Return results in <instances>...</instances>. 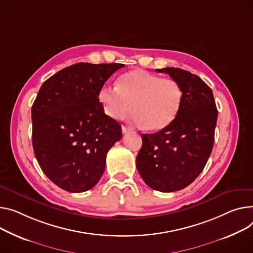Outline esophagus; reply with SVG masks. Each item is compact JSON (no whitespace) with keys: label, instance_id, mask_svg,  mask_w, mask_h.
I'll return each mask as SVG.
<instances>
[{"label":"esophagus","instance_id":"obj_1","mask_svg":"<svg viewBox=\"0 0 253 253\" xmlns=\"http://www.w3.org/2000/svg\"><path fill=\"white\" fill-rule=\"evenodd\" d=\"M130 131H131V129H130L129 127L122 126V132H123V134H126V133H128V132H130Z\"/></svg>","mask_w":253,"mask_h":253}]
</instances>
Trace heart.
Returning <instances> with one entry per match:
<instances>
[{
  "label": "heart",
  "mask_w": 253,
  "mask_h": 253,
  "mask_svg": "<svg viewBox=\"0 0 253 253\" xmlns=\"http://www.w3.org/2000/svg\"><path fill=\"white\" fill-rule=\"evenodd\" d=\"M97 96L104 112L112 119L125 120L134 112V124L157 132L176 119L183 91L173 78H160L145 70L135 69L118 79L117 88L103 85Z\"/></svg>",
  "instance_id": "obj_1"
}]
</instances>
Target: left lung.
<instances>
[{
    "mask_svg": "<svg viewBox=\"0 0 253 253\" xmlns=\"http://www.w3.org/2000/svg\"><path fill=\"white\" fill-rule=\"evenodd\" d=\"M157 71L179 82L183 100L169 126L142 134L136 168L150 188L174 192L187 187L203 172L213 146L217 110L211 87L197 75L174 67Z\"/></svg>",
    "mask_w": 253,
    "mask_h": 253,
    "instance_id": "left-lung-1",
    "label": "left lung"
}]
</instances>
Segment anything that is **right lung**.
<instances>
[{
	"instance_id": "1",
	"label": "right lung",
	"mask_w": 253,
	"mask_h": 253,
	"mask_svg": "<svg viewBox=\"0 0 253 253\" xmlns=\"http://www.w3.org/2000/svg\"><path fill=\"white\" fill-rule=\"evenodd\" d=\"M124 64L77 63L43 82L32 105V145L42 172L60 188L91 189L122 127L108 117L98 91Z\"/></svg>"
}]
</instances>
